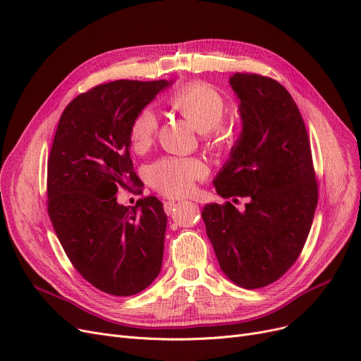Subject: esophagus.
I'll list each match as a JSON object with an SVG mask.
<instances>
[{
	"mask_svg": "<svg viewBox=\"0 0 361 361\" xmlns=\"http://www.w3.org/2000/svg\"><path fill=\"white\" fill-rule=\"evenodd\" d=\"M180 202H174V200H167L166 203H164V211H166L167 214H171V211H174V207H176Z\"/></svg>",
	"mask_w": 361,
	"mask_h": 361,
	"instance_id": "obj_1",
	"label": "esophagus"
}]
</instances>
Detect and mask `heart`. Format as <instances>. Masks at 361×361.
Here are the masks:
<instances>
[{
    "mask_svg": "<svg viewBox=\"0 0 361 361\" xmlns=\"http://www.w3.org/2000/svg\"><path fill=\"white\" fill-rule=\"evenodd\" d=\"M170 105L194 126L197 133L216 147H226L233 138V129L221 126L226 110L224 97L214 87L194 82L179 89L170 97ZM158 120L150 110H143L135 116L129 128L130 146L138 154L154 143ZM207 174L204 162L197 158H162L152 164L147 170V180L157 191L173 195H185L191 191L195 180Z\"/></svg>",
    "mask_w": 361,
    "mask_h": 361,
    "instance_id": "obj_1",
    "label": "heart"
}]
</instances>
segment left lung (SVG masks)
<instances>
[{
	"label": "left lung",
	"mask_w": 361,
	"mask_h": 361,
	"mask_svg": "<svg viewBox=\"0 0 361 361\" xmlns=\"http://www.w3.org/2000/svg\"><path fill=\"white\" fill-rule=\"evenodd\" d=\"M228 84L239 99L243 130L214 185L221 197L247 203L244 211L231 202L207 203L202 218L227 279L257 289L298 259L318 204V182L304 120L285 87L256 73H233Z\"/></svg>",
	"instance_id": "left-lung-1"
}]
</instances>
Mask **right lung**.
I'll return each instance as SVG.
<instances>
[{"instance_id":"1","label":"right lung","mask_w":361,"mask_h":361,"mask_svg":"<svg viewBox=\"0 0 361 361\" xmlns=\"http://www.w3.org/2000/svg\"><path fill=\"white\" fill-rule=\"evenodd\" d=\"M173 81L118 80L93 87L64 108L48 158V214L76 271L116 297L146 289L162 265L167 215L150 195L117 203L140 187L129 128Z\"/></svg>"}]
</instances>
